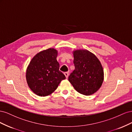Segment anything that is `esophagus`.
<instances>
[{"mask_svg":"<svg viewBox=\"0 0 132 132\" xmlns=\"http://www.w3.org/2000/svg\"><path fill=\"white\" fill-rule=\"evenodd\" d=\"M64 74V75H65V77H66L67 78H68V76H69V73H68V72H65Z\"/></svg>","mask_w":132,"mask_h":132,"instance_id":"esophagus-1","label":"esophagus"}]
</instances>
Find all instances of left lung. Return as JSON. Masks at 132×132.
<instances>
[{
	"label": "left lung",
	"instance_id": "1",
	"mask_svg": "<svg viewBox=\"0 0 132 132\" xmlns=\"http://www.w3.org/2000/svg\"><path fill=\"white\" fill-rule=\"evenodd\" d=\"M73 54L75 69L69 76V82L79 93L94 94L100 88L104 77L100 62L87 50L74 51Z\"/></svg>",
	"mask_w": 132,
	"mask_h": 132
}]
</instances>
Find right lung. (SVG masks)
<instances>
[{"label": "right lung", "instance_id": "right-lung-1", "mask_svg": "<svg viewBox=\"0 0 132 132\" xmlns=\"http://www.w3.org/2000/svg\"><path fill=\"white\" fill-rule=\"evenodd\" d=\"M58 52L54 48L40 52L32 59L26 70V80L30 89L40 96H46L57 89L65 79L57 61Z\"/></svg>", "mask_w": 132, "mask_h": 132}]
</instances>
